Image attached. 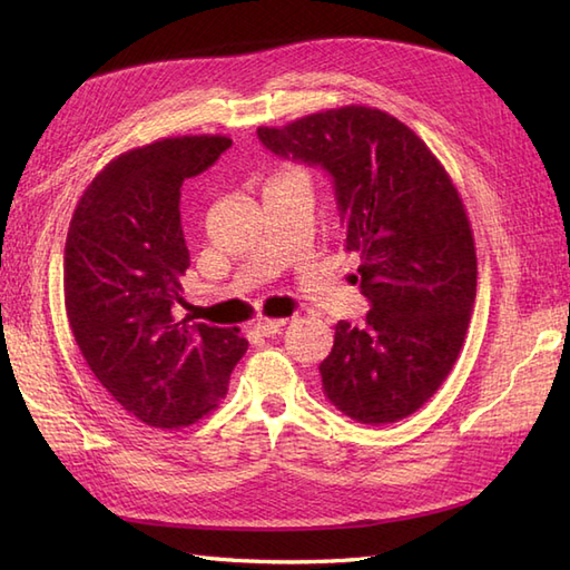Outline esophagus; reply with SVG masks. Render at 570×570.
<instances>
[{
    "mask_svg": "<svg viewBox=\"0 0 570 570\" xmlns=\"http://www.w3.org/2000/svg\"><path fill=\"white\" fill-rule=\"evenodd\" d=\"M283 326H285V318H258V322L254 324L256 333H261V336H266V338L277 336V333L283 331Z\"/></svg>",
    "mask_w": 570,
    "mask_h": 570,
    "instance_id": "esophagus-1",
    "label": "esophagus"
}]
</instances>
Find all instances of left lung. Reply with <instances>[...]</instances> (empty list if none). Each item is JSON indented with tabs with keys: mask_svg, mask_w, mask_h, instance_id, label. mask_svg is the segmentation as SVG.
<instances>
[{
	"mask_svg": "<svg viewBox=\"0 0 570 570\" xmlns=\"http://www.w3.org/2000/svg\"><path fill=\"white\" fill-rule=\"evenodd\" d=\"M283 159L333 178L345 248L360 254L365 326L336 324L318 365L324 394L365 425L396 423L445 382L476 297V248L445 166L409 125L370 106H343L283 128H258Z\"/></svg>",
	"mask_w": 570,
	"mask_h": 570,
	"instance_id": "left-lung-1",
	"label": "left lung"
}]
</instances>
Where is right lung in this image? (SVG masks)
I'll return each instance as SVG.
<instances>
[{"mask_svg": "<svg viewBox=\"0 0 570 570\" xmlns=\"http://www.w3.org/2000/svg\"><path fill=\"white\" fill-rule=\"evenodd\" d=\"M229 147L225 135H180L122 151L69 222V328L104 390L151 428H186L215 411L248 348L239 328L174 316L190 266L180 186Z\"/></svg>", "mask_w": 570, "mask_h": 570, "instance_id": "1", "label": "right lung"}]
</instances>
